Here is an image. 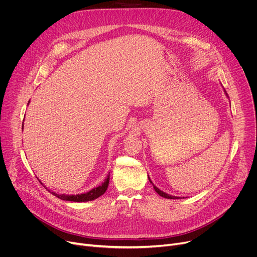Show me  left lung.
<instances>
[{"label": "left lung", "mask_w": 257, "mask_h": 257, "mask_svg": "<svg viewBox=\"0 0 257 257\" xmlns=\"http://www.w3.org/2000/svg\"><path fill=\"white\" fill-rule=\"evenodd\" d=\"M224 91H225V89H224ZM225 93H226V96H228L227 94V92L225 91ZM149 178V181L152 183V181H151V179H150V177H148ZM153 184V183H152ZM153 187H154V190H155V192L159 195V196H161V197H164V198H167V199H178L179 197H175V196H171V195H169V194H167V193H165V192H163V191H160L158 187H156L154 184H153Z\"/></svg>", "instance_id": "left-lung-1"}]
</instances>
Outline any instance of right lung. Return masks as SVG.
Here are the masks:
<instances>
[{"label":"right lung","instance_id":"1","mask_svg":"<svg viewBox=\"0 0 257 257\" xmlns=\"http://www.w3.org/2000/svg\"><path fill=\"white\" fill-rule=\"evenodd\" d=\"M23 128H24V124H23ZM40 182V181H39ZM42 183V182H40ZM108 184H109V175L106 177L105 181L100 185L92 188L89 192L84 193V194H78V195H64V194H57L49 191L52 195L56 196L57 198L64 200V201H72V202H87V201H92L94 199L99 198L100 196H102L108 187ZM47 188V187H46Z\"/></svg>","mask_w":257,"mask_h":257}]
</instances>
